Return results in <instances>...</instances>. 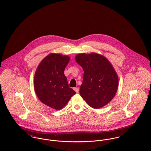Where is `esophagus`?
Returning a JSON list of instances; mask_svg holds the SVG:
<instances>
[{
    "instance_id": "esophagus-1",
    "label": "esophagus",
    "mask_w": 151,
    "mask_h": 151,
    "mask_svg": "<svg viewBox=\"0 0 151 151\" xmlns=\"http://www.w3.org/2000/svg\"><path fill=\"white\" fill-rule=\"evenodd\" d=\"M73 89H74V90L76 91V93H79V88H78V87H75Z\"/></svg>"
}]
</instances>
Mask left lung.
Masks as SVG:
<instances>
[{"instance_id":"8db88e82","label":"left lung","mask_w":151,"mask_h":151,"mask_svg":"<svg viewBox=\"0 0 151 151\" xmlns=\"http://www.w3.org/2000/svg\"><path fill=\"white\" fill-rule=\"evenodd\" d=\"M75 60L84 71L81 96L94 109L108 104L118 88L119 79L112 65L104 55L96 52L78 54Z\"/></svg>"}]
</instances>
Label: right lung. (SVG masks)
<instances>
[{
	"instance_id": "obj_1",
	"label": "right lung",
	"mask_w": 151,
	"mask_h": 151,
	"mask_svg": "<svg viewBox=\"0 0 151 151\" xmlns=\"http://www.w3.org/2000/svg\"><path fill=\"white\" fill-rule=\"evenodd\" d=\"M68 55L51 53L44 58L35 72L34 88L42 103L56 110L63 109L76 92L68 86L64 75Z\"/></svg>"
}]
</instances>
